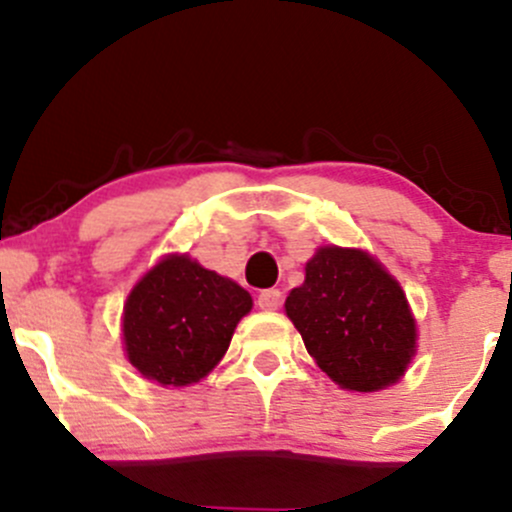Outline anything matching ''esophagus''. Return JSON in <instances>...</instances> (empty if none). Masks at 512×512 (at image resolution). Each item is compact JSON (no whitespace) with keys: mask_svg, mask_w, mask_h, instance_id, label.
<instances>
[{"mask_svg":"<svg viewBox=\"0 0 512 512\" xmlns=\"http://www.w3.org/2000/svg\"><path fill=\"white\" fill-rule=\"evenodd\" d=\"M257 304H260V309H267V312H272V309H280L282 292L280 289H262V292L257 294Z\"/></svg>","mask_w":512,"mask_h":512,"instance_id":"34e87169","label":"esophagus"}]
</instances>
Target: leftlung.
I'll list each match as a JSON object with an SVG mask.
<instances>
[{
	"label": "left lung",
	"instance_id": "obj_1",
	"mask_svg": "<svg viewBox=\"0 0 512 512\" xmlns=\"http://www.w3.org/2000/svg\"><path fill=\"white\" fill-rule=\"evenodd\" d=\"M285 309L319 369L352 391L399 381L416 352L404 289L371 255L322 247Z\"/></svg>",
	"mask_w": 512,
	"mask_h": 512
}]
</instances>
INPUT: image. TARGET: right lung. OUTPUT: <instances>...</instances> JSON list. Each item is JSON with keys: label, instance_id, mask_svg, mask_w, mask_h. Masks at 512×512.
I'll use <instances>...</instances> for the list:
<instances>
[{"label": "right lung", "instance_id": "1", "mask_svg": "<svg viewBox=\"0 0 512 512\" xmlns=\"http://www.w3.org/2000/svg\"><path fill=\"white\" fill-rule=\"evenodd\" d=\"M252 297L190 257H165L128 294L123 339L128 361L163 386L203 379L230 347Z\"/></svg>", "mask_w": 512, "mask_h": 512}]
</instances>
